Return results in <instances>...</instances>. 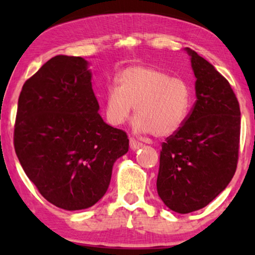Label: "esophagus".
<instances>
[{
    "label": "esophagus",
    "instance_id": "esophagus-1",
    "mask_svg": "<svg viewBox=\"0 0 255 255\" xmlns=\"http://www.w3.org/2000/svg\"><path fill=\"white\" fill-rule=\"evenodd\" d=\"M129 141H130V149L131 150H136V149L140 148L141 146H143V144L139 143V141L136 140L135 138H132V137L130 138V139H129Z\"/></svg>",
    "mask_w": 255,
    "mask_h": 255
}]
</instances>
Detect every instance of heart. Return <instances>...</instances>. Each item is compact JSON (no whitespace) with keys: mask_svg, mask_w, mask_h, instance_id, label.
Here are the masks:
<instances>
[{"mask_svg":"<svg viewBox=\"0 0 255 255\" xmlns=\"http://www.w3.org/2000/svg\"><path fill=\"white\" fill-rule=\"evenodd\" d=\"M106 94V118L119 127L129 119L133 106V127L141 133L159 137L180 130L191 107V91L184 80L162 70L133 65L116 77Z\"/></svg>","mask_w":255,"mask_h":255,"instance_id":"b5f03b06","label":"heart"}]
</instances>
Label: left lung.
I'll list each match as a JSON object with an SVG mask.
<instances>
[{
	"label": "left lung",
	"instance_id": "left-lung-1",
	"mask_svg": "<svg viewBox=\"0 0 255 255\" xmlns=\"http://www.w3.org/2000/svg\"><path fill=\"white\" fill-rule=\"evenodd\" d=\"M196 76L197 100L180 130L162 143L157 193L171 210L189 214L213 201L235 174L241 110L221 73L185 48Z\"/></svg>",
	"mask_w": 255,
	"mask_h": 255
}]
</instances>
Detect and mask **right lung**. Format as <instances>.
Listing matches in <instances>:
<instances>
[{
  "label": "right lung",
  "instance_id": "add662e5",
  "mask_svg": "<svg viewBox=\"0 0 255 255\" xmlns=\"http://www.w3.org/2000/svg\"><path fill=\"white\" fill-rule=\"evenodd\" d=\"M91 77L84 58L55 56L25 81L18 101L16 156L40 195L65 210L97 204L129 147L127 133L98 114Z\"/></svg>",
  "mask_w": 255,
  "mask_h": 255
}]
</instances>
